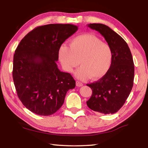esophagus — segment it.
Returning <instances> with one entry per match:
<instances>
[{
	"instance_id": "1",
	"label": "esophagus",
	"mask_w": 148,
	"mask_h": 148,
	"mask_svg": "<svg viewBox=\"0 0 148 148\" xmlns=\"http://www.w3.org/2000/svg\"><path fill=\"white\" fill-rule=\"evenodd\" d=\"M76 85L77 87H82L83 85V84L82 83V82H80V81H76Z\"/></svg>"
}]
</instances>
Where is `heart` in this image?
Here are the masks:
<instances>
[{
  "label": "heart",
  "mask_w": 148,
  "mask_h": 148,
  "mask_svg": "<svg viewBox=\"0 0 148 148\" xmlns=\"http://www.w3.org/2000/svg\"><path fill=\"white\" fill-rule=\"evenodd\" d=\"M69 45H61L58 51L59 60L68 73H73L80 64L82 66L76 71L75 76L80 80L89 77L97 80L110 70L113 61L112 49L96 35H78L70 40Z\"/></svg>",
  "instance_id": "b5f03b06"
}]
</instances>
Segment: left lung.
Wrapping results in <instances>:
<instances>
[{"instance_id":"8db88e82","label":"left lung","mask_w":148,"mask_h":148,"mask_svg":"<svg viewBox=\"0 0 148 148\" xmlns=\"http://www.w3.org/2000/svg\"><path fill=\"white\" fill-rule=\"evenodd\" d=\"M103 36L113 51V61L106 75L96 82L87 84L92 94L88 107L103 114H113L122 107L133 87L134 64L127 42L108 26L101 23L87 25Z\"/></svg>"}]
</instances>
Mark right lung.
Masks as SVG:
<instances>
[{
    "mask_svg": "<svg viewBox=\"0 0 148 148\" xmlns=\"http://www.w3.org/2000/svg\"><path fill=\"white\" fill-rule=\"evenodd\" d=\"M71 24H49L33 29L21 40L13 58L12 77L23 104L38 115L54 114L75 81L58 68V51L77 31Z\"/></svg>",
    "mask_w": 148,
    "mask_h": 148,
    "instance_id": "add662e5",
    "label": "right lung"
}]
</instances>
